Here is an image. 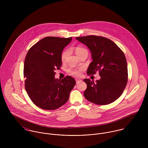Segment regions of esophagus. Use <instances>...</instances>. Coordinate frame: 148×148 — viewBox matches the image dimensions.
Returning a JSON list of instances; mask_svg holds the SVG:
<instances>
[{"instance_id":"34e87169","label":"esophagus","mask_w":148,"mask_h":148,"mask_svg":"<svg viewBox=\"0 0 148 148\" xmlns=\"http://www.w3.org/2000/svg\"><path fill=\"white\" fill-rule=\"evenodd\" d=\"M81 81H82V80H80V79H76V83H78L79 82H81Z\"/></svg>"}]
</instances>
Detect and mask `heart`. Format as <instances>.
I'll return each instance as SVG.
<instances>
[{"instance_id":"heart-1","label":"heart","mask_w":148,"mask_h":148,"mask_svg":"<svg viewBox=\"0 0 148 148\" xmlns=\"http://www.w3.org/2000/svg\"><path fill=\"white\" fill-rule=\"evenodd\" d=\"M75 51L76 55L79 56V58L80 56H82L83 54H84V53L88 52V51L85 48H83L82 47H80V46H77V47H75ZM68 55H69V50L68 49H65L62 52V55H61V60L63 63H64L65 62ZM81 71H82L81 69L71 68L68 69V72L72 76H79L81 74Z\"/></svg>"}]
</instances>
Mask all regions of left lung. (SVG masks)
Wrapping results in <instances>:
<instances>
[{
	"mask_svg": "<svg viewBox=\"0 0 148 148\" xmlns=\"http://www.w3.org/2000/svg\"><path fill=\"white\" fill-rule=\"evenodd\" d=\"M90 49L93 61L88 75L99 72L101 79L96 83L85 79L87 88L84 92L89 101L107 105L116 101L123 93L127 82V60L122 50L111 40L103 36L89 35L76 38Z\"/></svg>",
	"mask_w": 148,
	"mask_h": 148,
	"instance_id": "8db88e82",
	"label": "left lung"
}]
</instances>
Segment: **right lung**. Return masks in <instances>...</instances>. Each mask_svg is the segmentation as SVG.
<instances>
[{"label":"right lung","mask_w":148,"mask_h":148,"mask_svg":"<svg viewBox=\"0 0 148 148\" xmlns=\"http://www.w3.org/2000/svg\"><path fill=\"white\" fill-rule=\"evenodd\" d=\"M72 38L45 37L28 51L24 64L25 88L32 101L45 110H55L65 104L76 84L70 76L55 78L60 69L64 48Z\"/></svg>","instance_id":"obj_1"}]
</instances>
